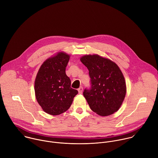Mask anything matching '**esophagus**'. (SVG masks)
Segmentation results:
<instances>
[{"mask_svg":"<svg viewBox=\"0 0 158 158\" xmlns=\"http://www.w3.org/2000/svg\"><path fill=\"white\" fill-rule=\"evenodd\" d=\"M82 91H83V87H82V86H81V87L78 89L79 94H82Z\"/></svg>","mask_w":158,"mask_h":158,"instance_id":"esophagus-1","label":"esophagus"}]
</instances>
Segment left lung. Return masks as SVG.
I'll list each match as a JSON object with an SVG mask.
<instances>
[{
    "instance_id": "8db88e82",
    "label": "left lung",
    "mask_w": 158,
    "mask_h": 158,
    "mask_svg": "<svg viewBox=\"0 0 158 158\" xmlns=\"http://www.w3.org/2000/svg\"><path fill=\"white\" fill-rule=\"evenodd\" d=\"M81 61L87 67L91 87L83 95L90 108L100 116H109L121 107L126 93V82L114 62L98 55H86Z\"/></svg>"
}]
</instances>
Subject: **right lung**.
I'll return each mask as SVG.
<instances>
[{
    "instance_id": "1",
    "label": "right lung",
    "mask_w": 158,
    "mask_h": 158,
    "mask_svg": "<svg viewBox=\"0 0 158 158\" xmlns=\"http://www.w3.org/2000/svg\"><path fill=\"white\" fill-rule=\"evenodd\" d=\"M69 57L60 52L47 59L40 66L35 80L37 101L44 111L51 115H59L66 111L78 93L71 87V79L65 74Z\"/></svg>"
}]
</instances>
